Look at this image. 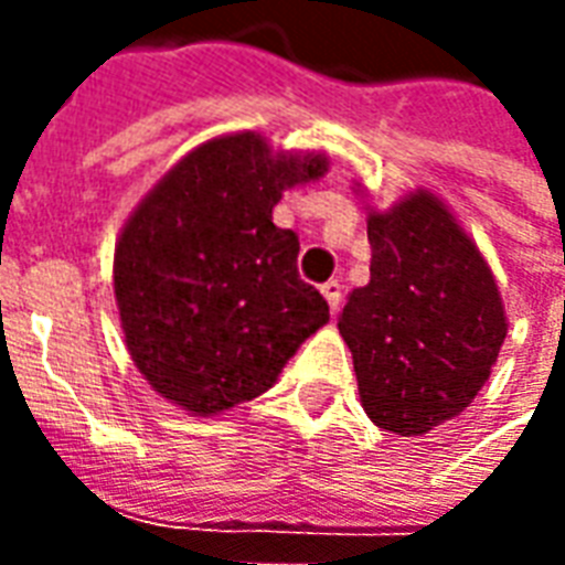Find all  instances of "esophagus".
I'll use <instances>...</instances> for the list:
<instances>
[{"label": "esophagus", "mask_w": 565, "mask_h": 565, "mask_svg": "<svg viewBox=\"0 0 565 565\" xmlns=\"http://www.w3.org/2000/svg\"><path fill=\"white\" fill-rule=\"evenodd\" d=\"M320 294L327 299V306H330L332 315H339V308H342V284L339 281H327L320 287Z\"/></svg>", "instance_id": "1"}]
</instances>
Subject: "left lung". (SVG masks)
Instances as JSON below:
<instances>
[{
  "mask_svg": "<svg viewBox=\"0 0 565 565\" xmlns=\"http://www.w3.org/2000/svg\"><path fill=\"white\" fill-rule=\"evenodd\" d=\"M366 233L369 284L348 296L339 332L369 420L426 436L487 384L509 332L505 306L481 247L433 190L369 205Z\"/></svg>",
  "mask_w": 565,
  "mask_h": 565,
  "instance_id": "1",
  "label": "left lung"
}]
</instances>
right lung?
Instances as JSON below:
<instances>
[{"label":"right lung","instance_id":"obj_1","mask_svg":"<svg viewBox=\"0 0 565 565\" xmlns=\"http://www.w3.org/2000/svg\"><path fill=\"white\" fill-rule=\"evenodd\" d=\"M330 172L327 150L223 132L174 162L115 245V302L145 381L193 417L257 399L330 320L299 278V238L271 223L284 190Z\"/></svg>","mask_w":565,"mask_h":565}]
</instances>
